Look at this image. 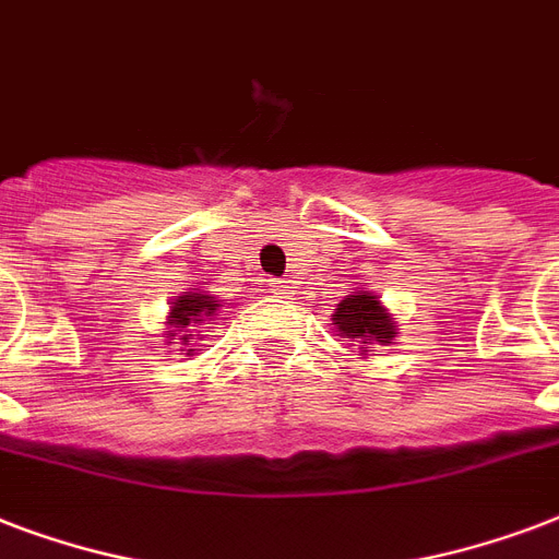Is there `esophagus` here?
Masks as SVG:
<instances>
[{
  "mask_svg": "<svg viewBox=\"0 0 559 559\" xmlns=\"http://www.w3.org/2000/svg\"><path fill=\"white\" fill-rule=\"evenodd\" d=\"M272 293L278 298L293 296V284H289V281H272Z\"/></svg>",
  "mask_w": 559,
  "mask_h": 559,
  "instance_id": "34e87169",
  "label": "esophagus"
}]
</instances>
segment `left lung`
<instances>
[{
    "label": "left lung",
    "instance_id": "1",
    "mask_svg": "<svg viewBox=\"0 0 559 559\" xmlns=\"http://www.w3.org/2000/svg\"><path fill=\"white\" fill-rule=\"evenodd\" d=\"M333 324L340 328L342 340L362 342V345H373V342L389 345L397 333V322L380 305V298L368 289H357L354 296L340 301L336 313H333Z\"/></svg>",
    "mask_w": 559,
    "mask_h": 559
}]
</instances>
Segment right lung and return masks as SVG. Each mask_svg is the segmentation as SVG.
<instances>
[{"instance_id": "right-lung-1", "label": "right lung", "mask_w": 559, "mask_h": 559, "mask_svg": "<svg viewBox=\"0 0 559 559\" xmlns=\"http://www.w3.org/2000/svg\"><path fill=\"white\" fill-rule=\"evenodd\" d=\"M217 307L219 305L214 301V296H205V293H186V296H177L170 301V331H165V336H177L179 345H191L193 328L211 324V319L217 316ZM191 350L193 348H188V354H191Z\"/></svg>"}]
</instances>
